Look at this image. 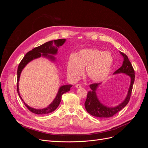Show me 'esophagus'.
Masks as SVG:
<instances>
[{
    "instance_id": "34e87169",
    "label": "esophagus",
    "mask_w": 148,
    "mask_h": 148,
    "mask_svg": "<svg viewBox=\"0 0 148 148\" xmlns=\"http://www.w3.org/2000/svg\"><path fill=\"white\" fill-rule=\"evenodd\" d=\"M76 88H81L82 86V85L81 84H76Z\"/></svg>"
}]
</instances>
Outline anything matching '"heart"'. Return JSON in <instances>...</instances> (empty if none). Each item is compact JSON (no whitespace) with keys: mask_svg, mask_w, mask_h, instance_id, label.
<instances>
[{"mask_svg":"<svg viewBox=\"0 0 148 148\" xmlns=\"http://www.w3.org/2000/svg\"><path fill=\"white\" fill-rule=\"evenodd\" d=\"M114 62L109 52H103L97 49H82L77 54H71L67 62V72L73 79L82 75L86 68L88 77L91 81H104L110 73Z\"/></svg>","mask_w":148,"mask_h":148,"instance_id":"b5f03b06","label":"heart"}]
</instances>
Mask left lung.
I'll list each match as a JSON object with an SVG mask.
<instances>
[{
  "instance_id": "8db88e82",
  "label": "left lung",
  "mask_w": 148,
  "mask_h": 148,
  "mask_svg": "<svg viewBox=\"0 0 148 148\" xmlns=\"http://www.w3.org/2000/svg\"><path fill=\"white\" fill-rule=\"evenodd\" d=\"M123 57V62L122 66L116 70L114 74L125 73L130 78V84L128 89L127 96L125 100L119 105L114 107H109L103 105L98 99L96 95V90L97 87L101 83H93L89 85L91 91L88 92L86 100L84 103L85 109L92 116L99 118H107L111 117L115 114L119 112L123 108L127 105L130 99L131 94L133 89L134 81H135V71L132 66L130 61L126 54L120 52Z\"/></svg>"
}]
</instances>
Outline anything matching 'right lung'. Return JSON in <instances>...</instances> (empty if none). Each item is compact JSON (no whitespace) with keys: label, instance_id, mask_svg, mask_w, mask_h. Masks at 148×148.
<instances>
[{"label":"right lung","instance_id":"add662e5","mask_svg":"<svg viewBox=\"0 0 148 148\" xmlns=\"http://www.w3.org/2000/svg\"><path fill=\"white\" fill-rule=\"evenodd\" d=\"M65 39H59L57 40H53V41H51L44 43L42 45L39 46L34 48L32 50L29 51L28 53H26V55L21 60L20 63L18 67L17 70V92L20 97L21 98V101L23 102L25 106L27 107L29 110H30L31 112L34 113L38 115H44L51 113L52 112L54 111L58 106H59L60 103L61 102L62 96L63 94L68 92L70 90V88L72 86L71 84H67V85H63L60 87L59 91H58L57 96L56 98L52 101L51 104H49L47 107L42 109H36L32 108L29 106H28L26 103L22 99V98L20 95L19 92V88H18V82L20 80V74L21 73L22 70L25 68V66L27 65L29 62L37 58L44 57H46L47 59L51 60L52 61H55V57L52 55H56L57 54L58 51V48L60 46H62L64 42H65Z\"/></svg>","mask_w":148,"mask_h":148}]
</instances>
